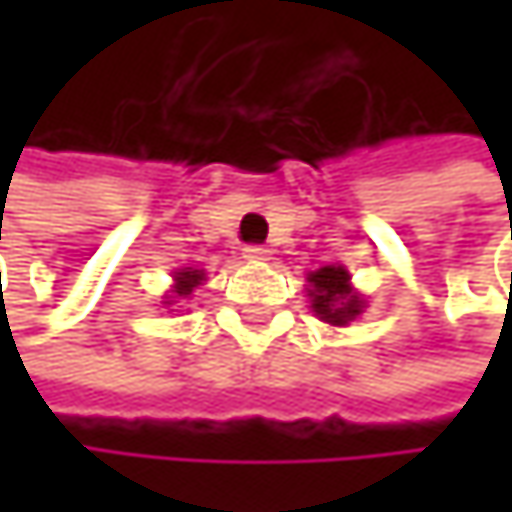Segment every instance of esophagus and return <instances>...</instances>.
I'll use <instances>...</instances> for the list:
<instances>
[{
  "label": "esophagus",
  "instance_id": "34e87169",
  "mask_svg": "<svg viewBox=\"0 0 512 512\" xmlns=\"http://www.w3.org/2000/svg\"><path fill=\"white\" fill-rule=\"evenodd\" d=\"M243 257L246 260H269V249H263V246H246Z\"/></svg>",
  "mask_w": 512,
  "mask_h": 512
}]
</instances>
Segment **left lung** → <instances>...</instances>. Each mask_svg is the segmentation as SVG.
Segmentation results:
<instances>
[{"instance_id":"1","label":"left lung","mask_w":512,"mask_h":512,"mask_svg":"<svg viewBox=\"0 0 512 512\" xmlns=\"http://www.w3.org/2000/svg\"><path fill=\"white\" fill-rule=\"evenodd\" d=\"M308 296L314 314L329 326H350L364 311V299L350 284V272L344 266H320L308 275Z\"/></svg>"}]
</instances>
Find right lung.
Segmentation results:
<instances>
[{
	"label": "right lung",
	"instance_id": "right-lung-1",
	"mask_svg": "<svg viewBox=\"0 0 512 512\" xmlns=\"http://www.w3.org/2000/svg\"><path fill=\"white\" fill-rule=\"evenodd\" d=\"M201 281H207L204 269H192V266H186V269L174 272V290H171V296H165V305H174V299H189V296H192V290H195Z\"/></svg>",
	"mask_w": 512,
	"mask_h": 512
}]
</instances>
